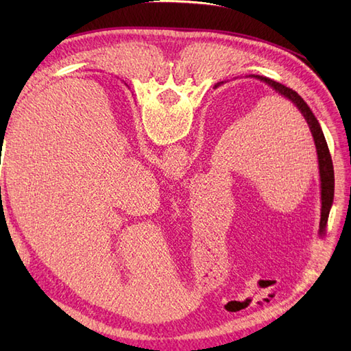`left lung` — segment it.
Here are the masks:
<instances>
[{
    "label": "left lung",
    "instance_id": "obj_1",
    "mask_svg": "<svg viewBox=\"0 0 351 351\" xmlns=\"http://www.w3.org/2000/svg\"><path fill=\"white\" fill-rule=\"evenodd\" d=\"M255 78L264 81L270 87H273L276 92L280 93L282 96H285L287 99H289L294 106L299 108L300 113L303 114L304 121L308 122L309 130L314 136L315 141V147H317V155H318V167H319V181H322V220H319V234H324L326 225H327V219H329V213L333 204V195H335V173H333V162H332V156L329 152V147H327V141L324 138V134L322 126H319V122L317 121L315 114L312 113V110L306 102L303 101L302 96L294 92L293 88H289L287 86H283L278 81L270 80L267 77H261V75H253Z\"/></svg>",
    "mask_w": 351,
    "mask_h": 351
}]
</instances>
